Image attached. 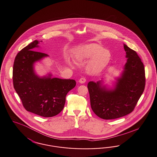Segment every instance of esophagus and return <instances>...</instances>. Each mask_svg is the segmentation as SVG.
<instances>
[{"label":"esophagus","mask_w":157,"mask_h":157,"mask_svg":"<svg viewBox=\"0 0 157 157\" xmlns=\"http://www.w3.org/2000/svg\"><path fill=\"white\" fill-rule=\"evenodd\" d=\"M79 83H84L86 82V79H85V78H81L79 79Z\"/></svg>","instance_id":"1"}]
</instances>
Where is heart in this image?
I'll return each mask as SVG.
<instances>
[{"label":"heart","instance_id":"obj_1","mask_svg":"<svg viewBox=\"0 0 157 157\" xmlns=\"http://www.w3.org/2000/svg\"><path fill=\"white\" fill-rule=\"evenodd\" d=\"M77 59L89 60L88 70L93 74H98L109 65L112 61L110 51L103 48L102 45L97 43L85 44L75 51Z\"/></svg>","mask_w":157,"mask_h":157}]
</instances>
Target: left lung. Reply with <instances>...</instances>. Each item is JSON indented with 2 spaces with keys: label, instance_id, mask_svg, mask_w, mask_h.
<instances>
[{
  "label": "left lung",
  "instance_id": "8db88e82",
  "mask_svg": "<svg viewBox=\"0 0 157 157\" xmlns=\"http://www.w3.org/2000/svg\"><path fill=\"white\" fill-rule=\"evenodd\" d=\"M127 58L121 77L113 90L102 86L101 81L88 84L91 108L98 117L114 119L132 113L144 90V66L135 51L124 44Z\"/></svg>",
  "mask_w": 157,
  "mask_h": 157
}]
</instances>
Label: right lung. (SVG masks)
Instances as JSON below:
<instances>
[{
	"instance_id": "right-lung-1",
	"label": "right lung",
	"mask_w": 157,
	"mask_h": 157,
	"mask_svg": "<svg viewBox=\"0 0 157 157\" xmlns=\"http://www.w3.org/2000/svg\"><path fill=\"white\" fill-rule=\"evenodd\" d=\"M38 43V40H34L17 54L13 68V86L27 111L51 117L63 110L65 97L75 86L76 82L51 78V74L43 78L36 74L34 63L48 56L34 51Z\"/></svg>"
}]
</instances>
